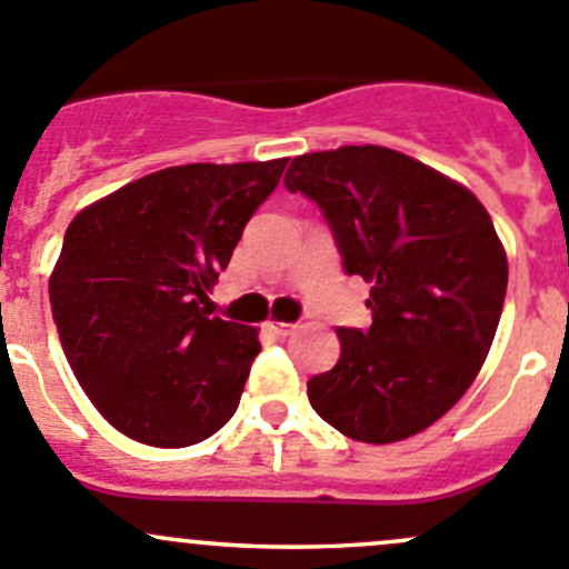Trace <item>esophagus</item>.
Segmentation results:
<instances>
[{"mask_svg":"<svg viewBox=\"0 0 569 569\" xmlns=\"http://www.w3.org/2000/svg\"><path fill=\"white\" fill-rule=\"evenodd\" d=\"M267 328L278 336H291L297 330V322H269Z\"/></svg>","mask_w":569,"mask_h":569,"instance_id":"esophagus-1","label":"esophagus"}]
</instances>
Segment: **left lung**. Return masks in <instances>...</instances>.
Returning <instances> with one entry per match:
<instances>
[{"instance_id":"8db88e82","label":"left lung","mask_w":569,"mask_h":569,"mask_svg":"<svg viewBox=\"0 0 569 569\" xmlns=\"http://www.w3.org/2000/svg\"><path fill=\"white\" fill-rule=\"evenodd\" d=\"M283 183L317 202L345 272L369 283L372 325L336 330L339 361L308 380L313 411L367 445L425 431L470 389L503 311L509 263L487 208L372 144L295 158Z\"/></svg>"}]
</instances>
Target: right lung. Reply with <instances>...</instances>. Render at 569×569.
Instances as JSON below:
<instances>
[{"label": "right lung", "instance_id": "obj_1", "mask_svg": "<svg viewBox=\"0 0 569 569\" xmlns=\"http://www.w3.org/2000/svg\"><path fill=\"white\" fill-rule=\"evenodd\" d=\"M286 163L161 169L66 230L52 319L82 391L124 437L189 448L239 408L261 345L247 325L208 317L206 302Z\"/></svg>", "mask_w": 569, "mask_h": 569}]
</instances>
